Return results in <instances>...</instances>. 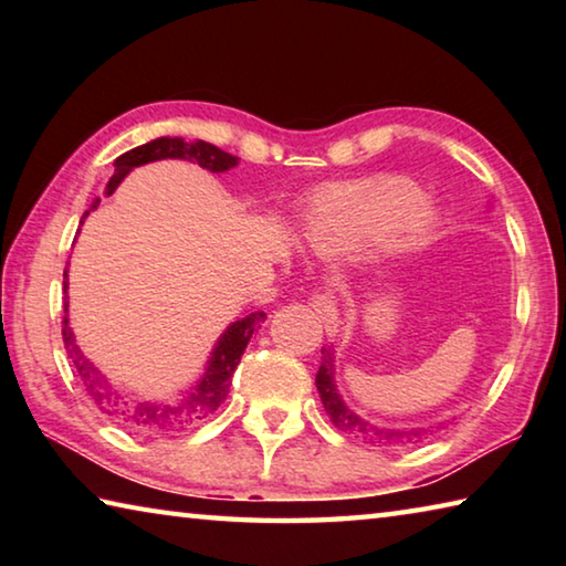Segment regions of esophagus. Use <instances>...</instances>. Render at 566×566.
I'll return each instance as SVG.
<instances>
[{"label": "esophagus", "mask_w": 566, "mask_h": 566, "mask_svg": "<svg viewBox=\"0 0 566 566\" xmlns=\"http://www.w3.org/2000/svg\"><path fill=\"white\" fill-rule=\"evenodd\" d=\"M310 306L314 312H317L319 322L324 324V329L327 332H337L339 327V314H337V300H334V294L322 290V292H314L310 296Z\"/></svg>", "instance_id": "34e87169"}]
</instances>
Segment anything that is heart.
<instances>
[{"mask_svg":"<svg viewBox=\"0 0 566 566\" xmlns=\"http://www.w3.org/2000/svg\"><path fill=\"white\" fill-rule=\"evenodd\" d=\"M432 217L407 177L381 175L324 195L310 217V242L322 252L381 242L415 247L429 234Z\"/></svg>","mask_w":566,"mask_h":566,"instance_id":"obj_1","label":"heart"}]
</instances>
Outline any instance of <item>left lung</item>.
<instances>
[{
	"mask_svg": "<svg viewBox=\"0 0 566 566\" xmlns=\"http://www.w3.org/2000/svg\"><path fill=\"white\" fill-rule=\"evenodd\" d=\"M317 389L322 397V405L327 409L332 424L339 429V432L349 434L354 439H361V442L375 444V447H405L411 442H419L421 434L427 429H381L377 424H369L361 417L354 415L352 409L344 405L337 385H334V349L322 347V367L317 371Z\"/></svg>",
	"mask_w": 566,
	"mask_h": 566,
	"instance_id": "1",
	"label": "left lung"
}]
</instances>
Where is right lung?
<instances>
[{
  "label": "right lung",
  "mask_w": 566,
  "mask_h": 566,
  "mask_svg": "<svg viewBox=\"0 0 566 566\" xmlns=\"http://www.w3.org/2000/svg\"><path fill=\"white\" fill-rule=\"evenodd\" d=\"M157 159H191L209 171H227L237 165V157L227 155V151L209 145V142H195V145H187L185 139H177V137L175 139L159 137L155 142H149V145L124 151L122 157L114 159V175L107 185V195H112V191L119 187V181L127 177L134 167L147 165V161H157ZM87 214L90 212H84V217ZM64 280H66V270H64ZM64 290H66V282H64ZM264 319H266L264 312H254L244 319L229 324V329L217 342L202 381H199L197 387H191L189 391H185L179 399H171V401H142L129 395H122L119 389H114L107 381V377H104L102 371L94 367L87 357H84L82 349L76 347V339L70 329V319H66V306H64V319H62V339H64V349L74 364L76 375H80L84 389H87V395L94 399V405H97L104 415L112 417L114 421H119L122 427L132 429V432L157 437V434H169V432H179V429L195 427L199 421H205L207 417L214 415L219 405H222L229 395L232 375L239 359H242L249 339H252L254 329L260 327Z\"/></svg>",
  "instance_id": "1"
}]
</instances>
